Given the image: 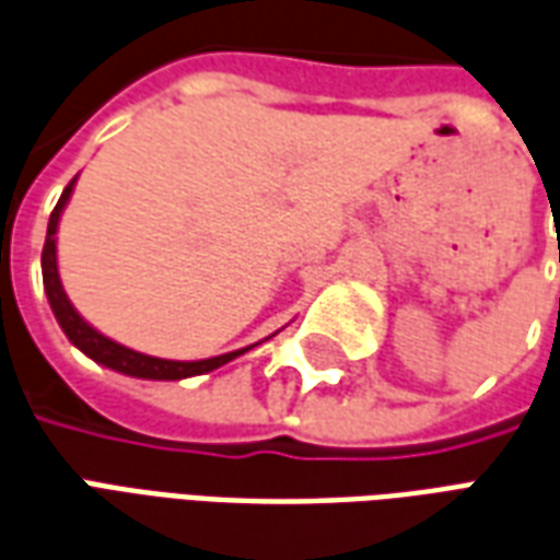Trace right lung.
Returning a JSON list of instances; mask_svg holds the SVG:
<instances>
[{"instance_id": "1", "label": "right lung", "mask_w": 560, "mask_h": 560, "mask_svg": "<svg viewBox=\"0 0 560 560\" xmlns=\"http://www.w3.org/2000/svg\"><path fill=\"white\" fill-rule=\"evenodd\" d=\"M74 185H78V176L66 185V191L59 197V203L50 212V221H47V240H44L42 252V276H44V293H47V303L54 308L56 324L62 327V332L68 336V341L78 348L80 353H86L90 360H95L104 369H114L119 375L140 377V381H185V377L207 375L212 369H221L224 363H231L236 357H243L245 351H252L257 345H248V348H240V351L219 353V357H209V360H161V357H149V353L131 351L119 341L107 339L104 332L92 327L86 317L80 315L74 303L68 300L66 288H62V279H59V260H56V231H59V219L66 212L68 200L74 195ZM276 336V332H272ZM269 339V336H267ZM264 339V341H267Z\"/></svg>"}]
</instances>
